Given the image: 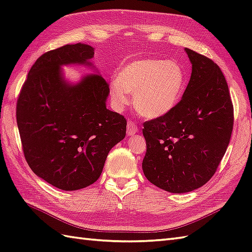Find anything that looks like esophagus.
Instances as JSON below:
<instances>
[{"label":"esophagus","mask_w":252,"mask_h":252,"mask_svg":"<svg viewBox=\"0 0 252 252\" xmlns=\"http://www.w3.org/2000/svg\"><path fill=\"white\" fill-rule=\"evenodd\" d=\"M137 132H138L137 125L131 121L128 122L127 123V136H129V137L134 136V133H137Z\"/></svg>","instance_id":"obj_1"}]
</instances>
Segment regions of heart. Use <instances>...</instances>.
Returning a JSON list of instances; mask_svg holds the SVG:
<instances>
[{
  "instance_id": "heart-1",
  "label": "heart",
  "mask_w": 252,
  "mask_h": 252,
  "mask_svg": "<svg viewBox=\"0 0 252 252\" xmlns=\"http://www.w3.org/2000/svg\"><path fill=\"white\" fill-rule=\"evenodd\" d=\"M186 72L173 60L142 59L123 66L110 87V99L116 109L133 95V105L143 118L154 120L169 114L182 99Z\"/></svg>"
}]
</instances>
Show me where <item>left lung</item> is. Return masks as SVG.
<instances>
[{
	"mask_svg": "<svg viewBox=\"0 0 252 252\" xmlns=\"http://www.w3.org/2000/svg\"><path fill=\"white\" fill-rule=\"evenodd\" d=\"M192 65L181 101L169 114L145 122V177L172 193L211 180L229 145L233 105L222 71L212 60L185 48Z\"/></svg>",
	"mask_w": 252,
	"mask_h": 252,
	"instance_id": "obj_1",
	"label": "left lung"
}]
</instances>
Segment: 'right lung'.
Wrapping results in <instances>:
<instances>
[{
    "instance_id": "obj_1",
    "label": "right lung",
    "mask_w": 252,
    "mask_h": 252,
    "mask_svg": "<svg viewBox=\"0 0 252 252\" xmlns=\"http://www.w3.org/2000/svg\"><path fill=\"white\" fill-rule=\"evenodd\" d=\"M93 57L94 48L80 42L42 54L17 101V125L30 168L62 190L95 183L110 150L126 136L124 116L107 109L109 85L99 73L76 83L64 77L62 66L96 68Z\"/></svg>"
}]
</instances>
